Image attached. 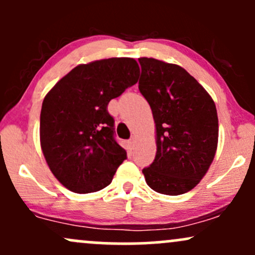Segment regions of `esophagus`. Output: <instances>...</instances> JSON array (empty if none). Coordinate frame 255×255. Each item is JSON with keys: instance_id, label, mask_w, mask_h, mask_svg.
<instances>
[{"instance_id": "34e87169", "label": "esophagus", "mask_w": 255, "mask_h": 255, "mask_svg": "<svg viewBox=\"0 0 255 255\" xmlns=\"http://www.w3.org/2000/svg\"><path fill=\"white\" fill-rule=\"evenodd\" d=\"M135 142H136V137L133 135V136H131L130 139H129V145H130V146H134V145H135Z\"/></svg>"}]
</instances>
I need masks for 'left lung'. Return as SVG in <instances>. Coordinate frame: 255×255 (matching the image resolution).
Wrapping results in <instances>:
<instances>
[{"label": "left lung", "instance_id": "1", "mask_svg": "<svg viewBox=\"0 0 255 255\" xmlns=\"http://www.w3.org/2000/svg\"><path fill=\"white\" fill-rule=\"evenodd\" d=\"M139 63V91L150 104L157 135L156 157L142 174L157 193L183 194L200 182L215 158V102L182 67L147 57Z\"/></svg>", "mask_w": 255, "mask_h": 255}]
</instances>
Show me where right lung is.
<instances>
[{
	"label": "right lung",
	"instance_id": "right-lung-1",
	"mask_svg": "<svg viewBox=\"0 0 255 255\" xmlns=\"http://www.w3.org/2000/svg\"><path fill=\"white\" fill-rule=\"evenodd\" d=\"M129 57L79 64L44 98L40 146L54 176L69 191L86 194L109 186L127 152L115 139L111 99L137 83Z\"/></svg>",
	"mask_w": 255,
	"mask_h": 255
}]
</instances>
